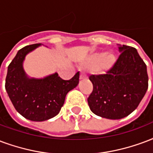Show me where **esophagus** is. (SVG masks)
Returning a JSON list of instances; mask_svg holds the SVG:
<instances>
[{
	"instance_id": "esophagus-1",
	"label": "esophagus",
	"mask_w": 153,
	"mask_h": 153,
	"mask_svg": "<svg viewBox=\"0 0 153 153\" xmlns=\"http://www.w3.org/2000/svg\"><path fill=\"white\" fill-rule=\"evenodd\" d=\"M87 79V75H86L85 74L82 73L80 74V79L81 80H83V79Z\"/></svg>"
}]
</instances>
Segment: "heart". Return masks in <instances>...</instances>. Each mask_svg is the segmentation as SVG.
I'll return each instance as SVG.
<instances>
[{"label": "heart", "mask_w": 153, "mask_h": 153, "mask_svg": "<svg viewBox=\"0 0 153 153\" xmlns=\"http://www.w3.org/2000/svg\"><path fill=\"white\" fill-rule=\"evenodd\" d=\"M117 62V57L113 53L98 52L86 57L82 62L83 67L99 73H105L111 70Z\"/></svg>", "instance_id": "b5f03b06"}]
</instances>
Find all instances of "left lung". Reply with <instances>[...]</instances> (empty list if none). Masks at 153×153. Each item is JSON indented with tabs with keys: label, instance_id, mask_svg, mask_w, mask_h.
I'll return each mask as SVG.
<instances>
[{
	"label": "left lung",
	"instance_id": "1",
	"mask_svg": "<svg viewBox=\"0 0 153 153\" xmlns=\"http://www.w3.org/2000/svg\"><path fill=\"white\" fill-rule=\"evenodd\" d=\"M118 59L106 74L91 75L93 91L88 99L97 116L117 120L128 116L140 105L149 88L147 66L133 47L118 45Z\"/></svg>",
	"mask_w": 153,
	"mask_h": 153
}]
</instances>
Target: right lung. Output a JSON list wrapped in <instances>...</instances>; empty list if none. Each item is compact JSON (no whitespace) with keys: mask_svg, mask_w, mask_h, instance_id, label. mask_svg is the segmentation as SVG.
Here are the masks:
<instances>
[{"mask_svg":"<svg viewBox=\"0 0 153 153\" xmlns=\"http://www.w3.org/2000/svg\"><path fill=\"white\" fill-rule=\"evenodd\" d=\"M41 45H28L19 50L8 66L5 79V90L15 109L22 117L34 122L56 116L68 92L79 82V72L70 80H63L56 72L41 79L28 76L23 68L25 57Z\"/></svg>","mask_w":153,"mask_h":153,"instance_id":"1","label":"right lung"}]
</instances>
